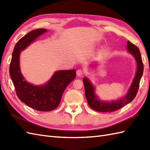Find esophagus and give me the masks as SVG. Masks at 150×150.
Segmentation results:
<instances>
[{
	"label": "esophagus",
	"mask_w": 150,
	"mask_h": 150,
	"mask_svg": "<svg viewBox=\"0 0 150 150\" xmlns=\"http://www.w3.org/2000/svg\"><path fill=\"white\" fill-rule=\"evenodd\" d=\"M84 74H85V71L82 69H79V70L76 71V75L78 76H82Z\"/></svg>",
	"instance_id": "esophagus-1"
}]
</instances>
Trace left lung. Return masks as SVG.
Masks as SVG:
<instances>
[{"instance_id":"1","label":"left lung","mask_w":150,"mask_h":150,"mask_svg":"<svg viewBox=\"0 0 150 150\" xmlns=\"http://www.w3.org/2000/svg\"><path fill=\"white\" fill-rule=\"evenodd\" d=\"M127 49L129 52L135 57L137 68V71L133 82L130 86L127 94L124 98L112 102H106L99 100L94 93V87L90 82V80L86 77L83 79V82L85 87V94L88 104L92 109L100 112H114L122 107L131 102L135 98L139 89V82L142 75L143 74V63L139 49L136 45L131 43L130 41L127 42Z\"/></svg>"}]
</instances>
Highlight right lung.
Here are the masks:
<instances>
[{"label":"right lung","mask_w":150,"mask_h":150,"mask_svg":"<svg viewBox=\"0 0 150 150\" xmlns=\"http://www.w3.org/2000/svg\"><path fill=\"white\" fill-rule=\"evenodd\" d=\"M45 32L47 30L44 28L34 30L19 40L14 46L9 67V74L19 99L30 108L41 112H49L58 106L64 91L76 76L75 70H59L54 73L47 83L40 86L25 80L20 67L21 51Z\"/></svg>","instance_id":"add662e5"}]
</instances>
